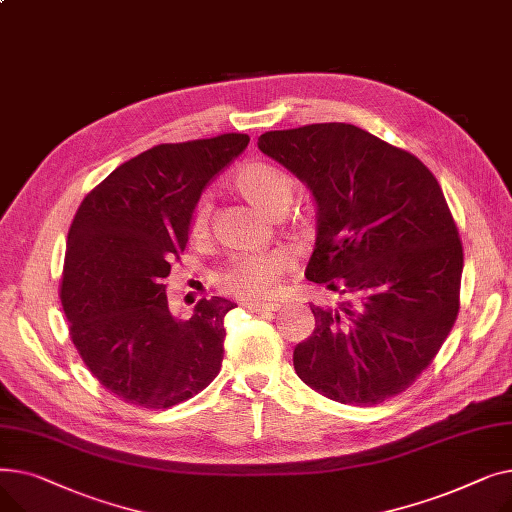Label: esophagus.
<instances>
[{
	"instance_id": "1",
	"label": "esophagus",
	"mask_w": 512,
	"mask_h": 512,
	"mask_svg": "<svg viewBox=\"0 0 512 512\" xmlns=\"http://www.w3.org/2000/svg\"><path fill=\"white\" fill-rule=\"evenodd\" d=\"M247 309H249L251 313H274V311H278V309H280V305H278V303H267V305L249 303V305H247Z\"/></svg>"
}]
</instances>
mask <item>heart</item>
<instances>
[{
  "instance_id": "heart-1",
  "label": "heart",
  "mask_w": 512,
  "mask_h": 512,
  "mask_svg": "<svg viewBox=\"0 0 512 512\" xmlns=\"http://www.w3.org/2000/svg\"><path fill=\"white\" fill-rule=\"evenodd\" d=\"M234 191L270 218L286 213L294 197V180L278 166L253 161L242 166L232 178ZM209 201L199 199L188 232L193 240H203L209 232ZM290 272V259L280 253H251L234 257L215 278L218 286L240 301H267L278 294L284 276Z\"/></svg>"
}]
</instances>
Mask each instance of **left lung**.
Returning a JSON list of instances; mask_svg holds the SVG:
<instances>
[{
    "mask_svg": "<svg viewBox=\"0 0 512 512\" xmlns=\"http://www.w3.org/2000/svg\"><path fill=\"white\" fill-rule=\"evenodd\" d=\"M257 147L315 201L307 280L355 299L309 303L315 328L294 346V371L342 405L405 392L459 313L463 245L438 180L415 155L344 122L265 132Z\"/></svg>",
    "mask_w": 512,
    "mask_h": 512,
    "instance_id": "8db88e82",
    "label": "left lung"
}]
</instances>
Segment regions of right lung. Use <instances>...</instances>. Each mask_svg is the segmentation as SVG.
Returning a JSON list of instances; mask_svg holds the SVG:
<instances>
[{"label":"right lung","mask_w":512,"mask_h":512,"mask_svg":"<svg viewBox=\"0 0 512 512\" xmlns=\"http://www.w3.org/2000/svg\"><path fill=\"white\" fill-rule=\"evenodd\" d=\"M247 145L234 132L157 145L118 166L74 215L60 290L70 338L99 384L128 405L170 409L220 373L224 317L236 303L203 299L184 321L164 282L203 188Z\"/></svg>","instance_id":"1"}]
</instances>
